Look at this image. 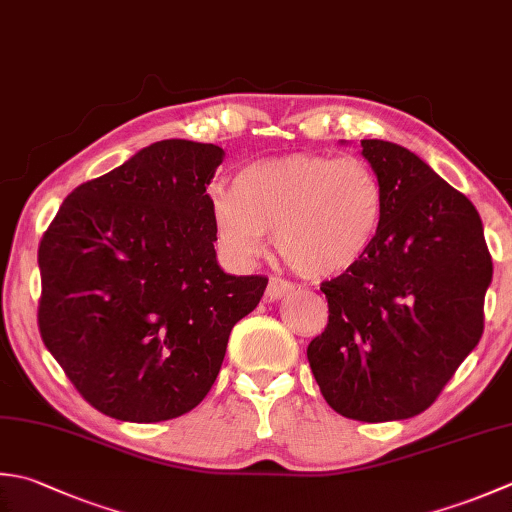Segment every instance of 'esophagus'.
<instances>
[{
  "label": "esophagus",
  "mask_w": 512,
  "mask_h": 512,
  "mask_svg": "<svg viewBox=\"0 0 512 512\" xmlns=\"http://www.w3.org/2000/svg\"><path fill=\"white\" fill-rule=\"evenodd\" d=\"M288 293H293V284L284 282V279H277V277H270L268 288H266V302H277V299L286 297Z\"/></svg>",
  "instance_id": "obj_1"
}]
</instances>
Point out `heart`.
Returning a JSON list of instances; mask_svg holds the SVG:
<instances>
[{
  "label": "heart",
  "instance_id": "heart-1",
  "mask_svg": "<svg viewBox=\"0 0 512 512\" xmlns=\"http://www.w3.org/2000/svg\"><path fill=\"white\" fill-rule=\"evenodd\" d=\"M208 206L228 262L248 264L273 233L277 255L297 273L335 277L377 242L386 193L366 159L288 153L250 162L233 188L210 186Z\"/></svg>",
  "mask_w": 512,
  "mask_h": 512
}]
</instances>
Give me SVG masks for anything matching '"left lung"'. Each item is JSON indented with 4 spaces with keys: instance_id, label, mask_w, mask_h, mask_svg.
Here are the masks:
<instances>
[{
    "instance_id": "left-lung-1",
    "label": "left lung",
    "mask_w": 512,
    "mask_h": 512,
    "mask_svg": "<svg viewBox=\"0 0 512 512\" xmlns=\"http://www.w3.org/2000/svg\"><path fill=\"white\" fill-rule=\"evenodd\" d=\"M362 155L384 184L382 230L322 284L328 326L306 355L328 406L373 424L424 413L473 353L493 262L477 208L424 159L384 139Z\"/></svg>"
}]
</instances>
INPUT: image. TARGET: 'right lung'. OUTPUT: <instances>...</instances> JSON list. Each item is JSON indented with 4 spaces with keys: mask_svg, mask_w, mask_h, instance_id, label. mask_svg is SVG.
Instances as JSON below:
<instances>
[{
    "mask_svg": "<svg viewBox=\"0 0 512 512\" xmlns=\"http://www.w3.org/2000/svg\"><path fill=\"white\" fill-rule=\"evenodd\" d=\"M215 144L164 139L77 186L39 244V333L82 397L122 422L193 410L268 279L217 264Z\"/></svg>",
    "mask_w": 512,
    "mask_h": 512,
    "instance_id": "right-lung-1",
    "label": "right lung"
}]
</instances>
